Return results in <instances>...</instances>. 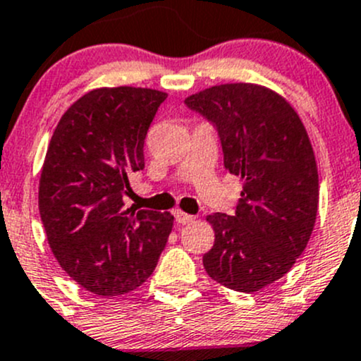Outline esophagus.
I'll list each match as a JSON object with an SVG mask.
<instances>
[{
    "label": "esophagus",
    "instance_id": "34e87169",
    "mask_svg": "<svg viewBox=\"0 0 361 361\" xmlns=\"http://www.w3.org/2000/svg\"><path fill=\"white\" fill-rule=\"evenodd\" d=\"M174 216H176V221L180 223V225H188V223L195 221V216L187 214V212H183V211H176L174 212Z\"/></svg>",
    "mask_w": 361,
    "mask_h": 361
}]
</instances>
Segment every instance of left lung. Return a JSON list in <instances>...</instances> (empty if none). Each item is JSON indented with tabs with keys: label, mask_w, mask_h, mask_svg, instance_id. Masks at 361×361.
<instances>
[{
	"label": "left lung",
	"mask_w": 361,
	"mask_h": 361,
	"mask_svg": "<svg viewBox=\"0 0 361 361\" xmlns=\"http://www.w3.org/2000/svg\"><path fill=\"white\" fill-rule=\"evenodd\" d=\"M185 104L216 124L225 168L242 180L235 214L206 218L214 245L204 268L221 286L252 294L282 279L308 245L318 211L310 136L294 107L267 86H211Z\"/></svg>",
	"instance_id": "obj_1"
}]
</instances>
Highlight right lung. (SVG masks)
Returning a JSON list of instances; mask_svg holds the SVG:
<instances>
[{
    "mask_svg": "<svg viewBox=\"0 0 361 361\" xmlns=\"http://www.w3.org/2000/svg\"><path fill=\"white\" fill-rule=\"evenodd\" d=\"M168 93L117 86L82 94L60 117L39 178V214L63 271L93 294H126L154 271L171 212L124 207L128 176Z\"/></svg>",
    "mask_w": 361,
    "mask_h": 361,
    "instance_id": "right-lung-1",
    "label": "right lung"
}]
</instances>
